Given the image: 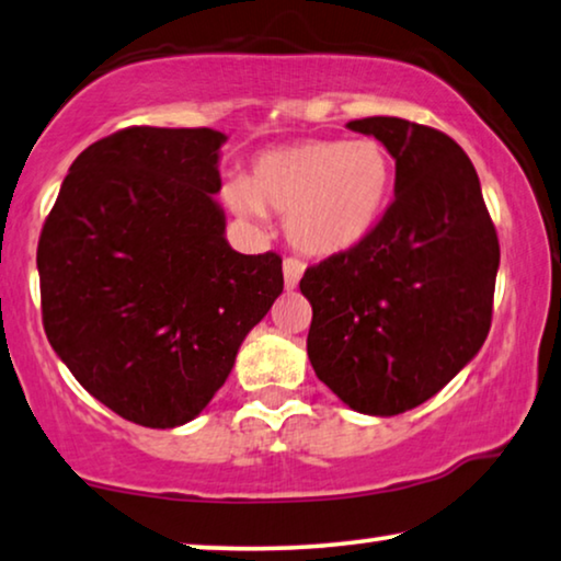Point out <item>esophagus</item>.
I'll list each match as a JSON object with an SVG mask.
<instances>
[{"label":"esophagus","mask_w":561,"mask_h":561,"mask_svg":"<svg viewBox=\"0 0 561 561\" xmlns=\"http://www.w3.org/2000/svg\"><path fill=\"white\" fill-rule=\"evenodd\" d=\"M282 270H284V284H287V289H295L305 274V262L297 256H289L284 259Z\"/></svg>","instance_id":"obj_1"}]
</instances>
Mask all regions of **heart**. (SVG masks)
Listing matches in <instances>:
<instances>
[{
	"mask_svg": "<svg viewBox=\"0 0 561 561\" xmlns=\"http://www.w3.org/2000/svg\"><path fill=\"white\" fill-rule=\"evenodd\" d=\"M392 183L396 163L380 140H305L266 150L247 186L231 183L224 196L249 219H262L264 208L287 216L291 244L332 256L370 237L390 204Z\"/></svg>",
	"mask_w": 561,
	"mask_h": 561,
	"instance_id": "heart-1",
	"label": "heart"
}]
</instances>
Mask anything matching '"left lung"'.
Returning <instances> with one entry per match:
<instances>
[{"label": "left lung", "mask_w": 561, "mask_h": 561, "mask_svg": "<svg viewBox=\"0 0 561 561\" xmlns=\"http://www.w3.org/2000/svg\"><path fill=\"white\" fill-rule=\"evenodd\" d=\"M347 128L396 158V198L370 237L305 272L307 355L342 403L388 417L436 396L481 350L499 239L454 138L388 115Z\"/></svg>", "instance_id": "1"}]
</instances>
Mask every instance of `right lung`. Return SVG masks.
<instances>
[{
    "mask_svg": "<svg viewBox=\"0 0 561 561\" xmlns=\"http://www.w3.org/2000/svg\"><path fill=\"white\" fill-rule=\"evenodd\" d=\"M211 128L136 125L88 146L37 247L42 322L57 357L125 421L175 428L227 382L282 295V256L227 241Z\"/></svg>",
    "mask_w": 561,
    "mask_h": 561,
    "instance_id": "add662e5",
    "label": "right lung"
}]
</instances>
